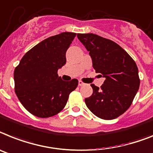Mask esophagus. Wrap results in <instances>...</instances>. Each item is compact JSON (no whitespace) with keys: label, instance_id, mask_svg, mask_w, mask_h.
Segmentation results:
<instances>
[{"label":"esophagus","instance_id":"obj_1","mask_svg":"<svg viewBox=\"0 0 153 153\" xmlns=\"http://www.w3.org/2000/svg\"><path fill=\"white\" fill-rule=\"evenodd\" d=\"M79 86H83V85H85V83L82 82V81H79Z\"/></svg>","mask_w":153,"mask_h":153}]
</instances>
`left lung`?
<instances>
[{"instance_id": "left-lung-1", "label": "left lung", "mask_w": 153, "mask_h": 153, "mask_svg": "<svg viewBox=\"0 0 153 153\" xmlns=\"http://www.w3.org/2000/svg\"><path fill=\"white\" fill-rule=\"evenodd\" d=\"M77 36L89 52L96 72L105 78L100 88L91 85L93 92L85 99V104L101 119H115L130 107L139 88L138 67L114 41L93 33H79Z\"/></svg>"}]
</instances>
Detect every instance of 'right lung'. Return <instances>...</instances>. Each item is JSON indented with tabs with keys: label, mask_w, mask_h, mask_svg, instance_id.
I'll use <instances>...</instances> for the list:
<instances>
[{
	"label": "right lung",
	"mask_w": 153,
	"mask_h": 153,
	"mask_svg": "<svg viewBox=\"0 0 153 153\" xmlns=\"http://www.w3.org/2000/svg\"><path fill=\"white\" fill-rule=\"evenodd\" d=\"M76 33H65L44 39L25 53L15 69V91L29 113L41 118L64 109L79 81L65 82L57 71L66 64V51Z\"/></svg>",
	"instance_id": "right-lung-1"
}]
</instances>
